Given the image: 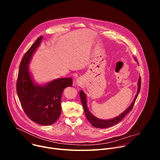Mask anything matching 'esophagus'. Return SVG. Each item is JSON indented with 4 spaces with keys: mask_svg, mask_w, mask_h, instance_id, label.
<instances>
[{
    "mask_svg": "<svg viewBox=\"0 0 160 160\" xmlns=\"http://www.w3.org/2000/svg\"><path fill=\"white\" fill-rule=\"evenodd\" d=\"M77 82H78V83H79V81H78V80H77Z\"/></svg>",
    "mask_w": 160,
    "mask_h": 160,
    "instance_id": "esophagus-1",
    "label": "esophagus"
}]
</instances>
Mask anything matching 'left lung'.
<instances>
[{
	"label": "left lung",
	"instance_id": "8db88e82",
	"mask_svg": "<svg viewBox=\"0 0 160 160\" xmlns=\"http://www.w3.org/2000/svg\"><path fill=\"white\" fill-rule=\"evenodd\" d=\"M135 61H137V59H135ZM141 77H139V81H138V93H137L132 103L130 104V106L125 111H123V112H122L120 115L115 118H112L111 120H101L99 119L96 117H95L93 115L91 114V112H90V111H88V108H87V99H86V96L85 95V94L83 93V91H80V99H81V102L82 104V106L83 107V109L85 111V114L86 118H87V120L89 121V122L91 123L93 127H96V128H108L109 127L113 126L116 124H117L118 123H119L120 122H121L124 117L127 115L128 112H130V111L132 109L133 105L135 104V102L136 101L137 98L138 96V94L140 92L141 90Z\"/></svg>",
	"mask_w": 160,
	"mask_h": 160
}]
</instances>
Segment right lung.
Returning a JSON list of instances; mask_svg holds the SVG:
<instances>
[{
  "label": "right lung",
  "instance_id": "obj_1",
  "mask_svg": "<svg viewBox=\"0 0 160 160\" xmlns=\"http://www.w3.org/2000/svg\"><path fill=\"white\" fill-rule=\"evenodd\" d=\"M42 36H40L22 57L16 82L17 94L21 107L33 122L50 125L55 123L61 113V100L64 89L73 85L72 78L54 80L45 85L35 84L28 70V64Z\"/></svg>",
  "mask_w": 160,
  "mask_h": 160
}]
</instances>
